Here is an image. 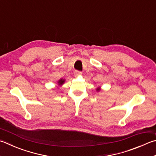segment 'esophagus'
I'll list each match as a JSON object with an SVG mask.
<instances>
[{
  "label": "esophagus",
  "mask_w": 156,
  "mask_h": 156,
  "mask_svg": "<svg viewBox=\"0 0 156 156\" xmlns=\"http://www.w3.org/2000/svg\"><path fill=\"white\" fill-rule=\"evenodd\" d=\"M81 74H82V72H80V71H75V72H74V76H80Z\"/></svg>",
  "instance_id": "34e87169"
}]
</instances>
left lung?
I'll return each mask as SVG.
<instances>
[{
	"mask_svg": "<svg viewBox=\"0 0 156 156\" xmlns=\"http://www.w3.org/2000/svg\"><path fill=\"white\" fill-rule=\"evenodd\" d=\"M96 90H97L98 91V90H100V88H97V89H96Z\"/></svg>",
	"mask_w": 156,
	"mask_h": 156,
	"instance_id": "8db88e82",
	"label": "left lung"
}]
</instances>
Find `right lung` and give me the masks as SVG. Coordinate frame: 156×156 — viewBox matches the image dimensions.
<instances>
[{
  "label": "right lung",
  "mask_w": 156,
  "mask_h": 156,
  "mask_svg": "<svg viewBox=\"0 0 156 156\" xmlns=\"http://www.w3.org/2000/svg\"><path fill=\"white\" fill-rule=\"evenodd\" d=\"M64 83H65V80H63V79H61V80H59L58 81V85H62V84H63Z\"/></svg>",
  "instance_id": "1"
}]
</instances>
